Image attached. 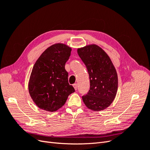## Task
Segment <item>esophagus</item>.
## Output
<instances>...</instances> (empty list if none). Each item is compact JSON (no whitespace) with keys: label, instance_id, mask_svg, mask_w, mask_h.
Returning <instances> with one entry per match:
<instances>
[{"label":"esophagus","instance_id":"esophagus-1","mask_svg":"<svg viewBox=\"0 0 150 150\" xmlns=\"http://www.w3.org/2000/svg\"><path fill=\"white\" fill-rule=\"evenodd\" d=\"M73 87H74V89L76 91L77 89H78V84H73Z\"/></svg>","mask_w":150,"mask_h":150}]
</instances>
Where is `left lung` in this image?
I'll use <instances>...</instances> for the list:
<instances>
[{
  "instance_id": "8db88e82",
  "label": "left lung",
  "mask_w": 150,
  "mask_h": 150,
  "mask_svg": "<svg viewBox=\"0 0 150 150\" xmlns=\"http://www.w3.org/2000/svg\"><path fill=\"white\" fill-rule=\"evenodd\" d=\"M78 54L88 69L90 89L83 96V101L89 110H105L114 101L117 90V75L110 57L96 44L78 49Z\"/></svg>"
}]
</instances>
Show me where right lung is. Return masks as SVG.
Segmentation results:
<instances>
[{
	"mask_svg": "<svg viewBox=\"0 0 150 150\" xmlns=\"http://www.w3.org/2000/svg\"><path fill=\"white\" fill-rule=\"evenodd\" d=\"M71 47L64 44L52 45L43 52L34 65L29 81V92L34 103L43 110L54 112L75 91L68 83L66 62Z\"/></svg>",
	"mask_w": 150,
	"mask_h": 150,
	"instance_id": "1",
	"label": "right lung"
}]
</instances>
